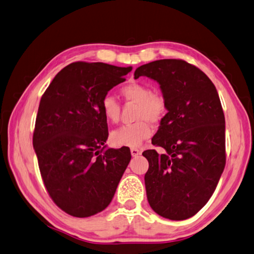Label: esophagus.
Segmentation results:
<instances>
[{
	"mask_svg": "<svg viewBox=\"0 0 254 254\" xmlns=\"http://www.w3.org/2000/svg\"><path fill=\"white\" fill-rule=\"evenodd\" d=\"M130 152H131V156H132V157H137L138 155L141 154V151H140L139 149H138V148H131Z\"/></svg>",
	"mask_w": 254,
	"mask_h": 254,
	"instance_id": "obj_1",
	"label": "esophagus"
}]
</instances>
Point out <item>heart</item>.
I'll list each match as a JSON object with an SVG mask.
<instances>
[{
  "instance_id": "1",
  "label": "heart",
  "mask_w": 254,
  "mask_h": 254,
  "mask_svg": "<svg viewBox=\"0 0 254 254\" xmlns=\"http://www.w3.org/2000/svg\"><path fill=\"white\" fill-rule=\"evenodd\" d=\"M122 96L127 102L137 104L136 122L131 125L117 128L112 132L111 140L117 147H138L149 138L152 133L151 124L159 123L166 114V100L152 93L149 86L140 83H130L121 90ZM102 113L109 123H117L119 118V105L111 95H106L102 100Z\"/></svg>"
}]
</instances>
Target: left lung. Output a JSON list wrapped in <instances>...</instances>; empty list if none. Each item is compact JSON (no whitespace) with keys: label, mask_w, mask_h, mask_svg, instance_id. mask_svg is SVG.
Wrapping results in <instances>:
<instances>
[{"label":"left lung","mask_w":254,"mask_h":254,"mask_svg":"<svg viewBox=\"0 0 254 254\" xmlns=\"http://www.w3.org/2000/svg\"><path fill=\"white\" fill-rule=\"evenodd\" d=\"M140 76L159 84L168 112L151 139L165 152H142L148 202L161 217L186 220L211 198L226 166L221 102L208 76L185 61L151 62L135 70Z\"/></svg>","instance_id":"8db88e82"}]
</instances>
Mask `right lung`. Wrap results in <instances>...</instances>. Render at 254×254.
Returning a JSON list of instances; mask_svg holds the SVG:
<instances>
[{"label":"right lung","instance_id":"obj_1","mask_svg":"<svg viewBox=\"0 0 254 254\" xmlns=\"http://www.w3.org/2000/svg\"><path fill=\"white\" fill-rule=\"evenodd\" d=\"M131 69L71 63L41 98L33 147L51 198L70 216L86 218L106 209L131 159L128 147L105 145L108 127L100 107Z\"/></svg>","mask_w":254,"mask_h":254}]
</instances>
